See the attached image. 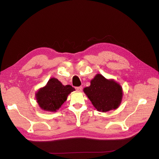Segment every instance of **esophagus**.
Segmentation results:
<instances>
[{
  "label": "esophagus",
  "instance_id": "34e87169",
  "mask_svg": "<svg viewBox=\"0 0 159 159\" xmlns=\"http://www.w3.org/2000/svg\"><path fill=\"white\" fill-rule=\"evenodd\" d=\"M75 89L78 91H81L83 89V87H81V86H80V87H76Z\"/></svg>",
  "mask_w": 159,
  "mask_h": 159
}]
</instances>
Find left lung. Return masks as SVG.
Instances as JSON below:
<instances>
[{
	"instance_id": "obj_1",
	"label": "left lung",
	"mask_w": 159,
	"mask_h": 159,
	"mask_svg": "<svg viewBox=\"0 0 159 159\" xmlns=\"http://www.w3.org/2000/svg\"><path fill=\"white\" fill-rule=\"evenodd\" d=\"M90 83V85L85 88L84 91L96 109L101 112H107L119 107L123 95L121 85L114 80L106 79L99 74Z\"/></svg>"
}]
</instances>
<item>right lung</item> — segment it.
<instances>
[{
  "instance_id": "obj_1",
  "label": "right lung",
  "mask_w": 159,
  "mask_h": 159,
  "mask_svg": "<svg viewBox=\"0 0 159 159\" xmlns=\"http://www.w3.org/2000/svg\"><path fill=\"white\" fill-rule=\"evenodd\" d=\"M74 91L75 89L71 85H64L58 80L52 78L44 87L38 90L36 93V102L42 110L56 112Z\"/></svg>"
}]
</instances>
